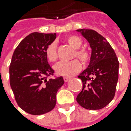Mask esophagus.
I'll use <instances>...</instances> for the list:
<instances>
[{
    "label": "esophagus",
    "instance_id": "1",
    "mask_svg": "<svg viewBox=\"0 0 131 131\" xmlns=\"http://www.w3.org/2000/svg\"><path fill=\"white\" fill-rule=\"evenodd\" d=\"M70 80V78H68V77H64V80L65 82L69 81Z\"/></svg>",
    "mask_w": 131,
    "mask_h": 131
}]
</instances>
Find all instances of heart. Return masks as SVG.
<instances>
[{"mask_svg":"<svg viewBox=\"0 0 131 131\" xmlns=\"http://www.w3.org/2000/svg\"><path fill=\"white\" fill-rule=\"evenodd\" d=\"M67 42L71 47L75 49L74 57L78 58L83 64H86L90 59V53L85 48H80L83 45V41L78 36L70 35L67 38ZM46 57L49 62H55L57 60V45L55 43L49 44L46 49ZM57 74L70 77L76 74L81 70V64L78 60L74 59L68 62H59L54 67Z\"/></svg>","mask_w":131,"mask_h":131,"instance_id":"heart-1","label":"heart"}]
</instances>
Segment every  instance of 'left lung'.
<instances>
[{
    "instance_id": "8db88e82",
    "label": "left lung",
    "mask_w": 131,
    "mask_h": 131,
    "mask_svg": "<svg viewBox=\"0 0 131 131\" xmlns=\"http://www.w3.org/2000/svg\"><path fill=\"white\" fill-rule=\"evenodd\" d=\"M76 31L87 40L91 48L88 67L78 76L83 82V89L76 100L86 110H101L115 96L119 61L110 44L95 30Z\"/></svg>"
}]
</instances>
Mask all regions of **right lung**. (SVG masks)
<instances>
[{
    "label": "right lung",
    "mask_w": 131,
    "mask_h": 131,
    "mask_svg": "<svg viewBox=\"0 0 131 131\" xmlns=\"http://www.w3.org/2000/svg\"><path fill=\"white\" fill-rule=\"evenodd\" d=\"M56 38V33L32 32L21 41L12 56L11 88L19 107L31 115L51 111L56 105L57 91L64 83L62 77L48 78L54 71L45 51Z\"/></svg>",
    "instance_id": "obj_1"
}]
</instances>
